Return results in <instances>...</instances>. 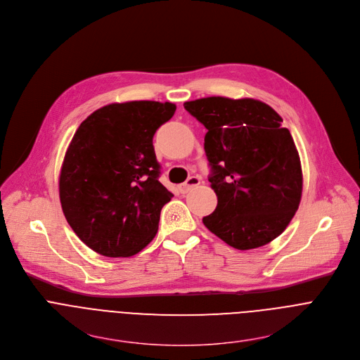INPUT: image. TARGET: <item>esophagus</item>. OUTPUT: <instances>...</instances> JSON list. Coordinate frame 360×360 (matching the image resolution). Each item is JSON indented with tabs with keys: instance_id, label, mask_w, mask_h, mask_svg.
<instances>
[{
	"instance_id": "obj_1",
	"label": "esophagus",
	"mask_w": 360,
	"mask_h": 360,
	"mask_svg": "<svg viewBox=\"0 0 360 360\" xmlns=\"http://www.w3.org/2000/svg\"><path fill=\"white\" fill-rule=\"evenodd\" d=\"M200 184V179L198 176H191L186 179V182L179 185V192L181 193H188L191 189H193L195 186H198Z\"/></svg>"
}]
</instances>
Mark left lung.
I'll use <instances>...</instances> for the list:
<instances>
[{
	"mask_svg": "<svg viewBox=\"0 0 360 360\" xmlns=\"http://www.w3.org/2000/svg\"><path fill=\"white\" fill-rule=\"evenodd\" d=\"M184 107L207 130L203 147L217 206L203 224L238 250L270 243L294 217L302 192L300 157L283 118L253 98L206 97Z\"/></svg>",
	"mask_w": 360,
	"mask_h": 360,
	"instance_id": "left-lung-1",
	"label": "left lung"
}]
</instances>
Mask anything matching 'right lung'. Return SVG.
Masks as SVG:
<instances>
[{"label": "right lung", "mask_w": 360, "mask_h": 360, "mask_svg": "<svg viewBox=\"0 0 360 360\" xmlns=\"http://www.w3.org/2000/svg\"><path fill=\"white\" fill-rule=\"evenodd\" d=\"M175 110L147 100L108 104L75 133L60 171V203L73 231L96 253L129 257L154 238L174 195L160 182L153 137Z\"/></svg>", "instance_id": "1"}]
</instances>
